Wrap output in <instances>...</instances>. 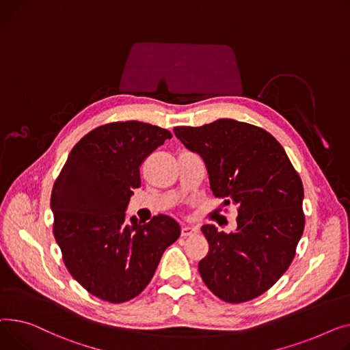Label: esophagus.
I'll use <instances>...</instances> for the list:
<instances>
[{
    "label": "esophagus",
    "mask_w": 350,
    "mask_h": 350,
    "mask_svg": "<svg viewBox=\"0 0 350 350\" xmlns=\"http://www.w3.org/2000/svg\"><path fill=\"white\" fill-rule=\"evenodd\" d=\"M196 233H198V228H192V226H188V224H182L180 234H182L183 237L192 236V234H196Z\"/></svg>",
    "instance_id": "esophagus-1"
}]
</instances>
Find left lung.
Listing matches in <instances>:
<instances>
[{"mask_svg":"<svg viewBox=\"0 0 350 350\" xmlns=\"http://www.w3.org/2000/svg\"><path fill=\"white\" fill-rule=\"evenodd\" d=\"M174 133L203 158L213 195L239 212L234 233L202 226L209 243L198 265L203 282L230 304L260 297L288 270L304 232L298 172L281 144L249 122L220 118Z\"/></svg>","mask_w":350,"mask_h":350,"instance_id":"1","label":"left lung"}]
</instances>
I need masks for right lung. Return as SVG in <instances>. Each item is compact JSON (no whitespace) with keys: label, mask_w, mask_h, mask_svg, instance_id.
<instances>
[{"label":"right lung","mask_w":350,"mask_h":350,"mask_svg":"<svg viewBox=\"0 0 350 350\" xmlns=\"http://www.w3.org/2000/svg\"><path fill=\"white\" fill-rule=\"evenodd\" d=\"M172 134L141 121H114L72 148L51 196L53 234L70 275L111 304L133 299L148 285L179 224L158 215L148 223L126 209L139 188V167Z\"/></svg>","instance_id":"add662e5"}]
</instances>
